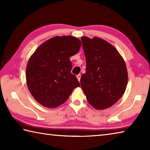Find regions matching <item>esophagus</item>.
Here are the masks:
<instances>
[{
  "label": "esophagus",
  "mask_w": 150,
  "mask_h": 150,
  "mask_svg": "<svg viewBox=\"0 0 150 150\" xmlns=\"http://www.w3.org/2000/svg\"><path fill=\"white\" fill-rule=\"evenodd\" d=\"M77 79L79 80V81H80V79H81V74H78V75H77Z\"/></svg>",
  "instance_id": "esophagus-1"
}]
</instances>
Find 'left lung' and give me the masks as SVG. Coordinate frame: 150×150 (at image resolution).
I'll return each mask as SVG.
<instances>
[{
    "label": "left lung",
    "mask_w": 150,
    "mask_h": 150,
    "mask_svg": "<svg viewBox=\"0 0 150 150\" xmlns=\"http://www.w3.org/2000/svg\"><path fill=\"white\" fill-rule=\"evenodd\" d=\"M86 59V73L81 86L88 102L98 110L107 108L125 92L128 72L122 57L116 48L97 37L81 38Z\"/></svg>",
    "instance_id": "8db88e82"
}]
</instances>
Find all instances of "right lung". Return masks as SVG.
I'll return each instance as SVG.
<instances>
[{
  "mask_svg": "<svg viewBox=\"0 0 150 150\" xmlns=\"http://www.w3.org/2000/svg\"><path fill=\"white\" fill-rule=\"evenodd\" d=\"M81 42L77 38L55 36L40 45L30 57L26 67V83L35 100L48 108L64 103L78 79L71 73L73 56L79 51Z\"/></svg>",
  "mask_w": 150,
  "mask_h": 150,
  "instance_id": "obj_1",
  "label": "right lung"
}]
</instances>
